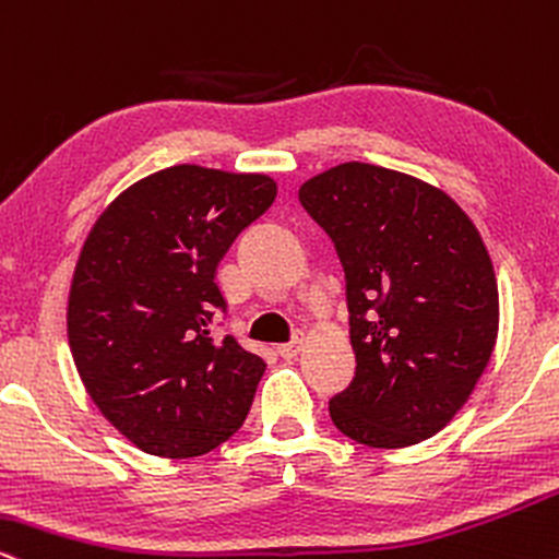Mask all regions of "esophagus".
Listing matches in <instances>:
<instances>
[{
    "mask_svg": "<svg viewBox=\"0 0 559 559\" xmlns=\"http://www.w3.org/2000/svg\"><path fill=\"white\" fill-rule=\"evenodd\" d=\"M300 350H304V334H295V340L293 343H287V345H280L277 347V353L285 360H293V358H298L300 356Z\"/></svg>",
    "mask_w": 559,
    "mask_h": 559,
    "instance_id": "obj_1",
    "label": "esophagus"
}]
</instances>
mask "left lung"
Masks as SVG:
<instances>
[{
  "label": "left lung",
  "mask_w": 559,
  "mask_h": 559,
  "mask_svg": "<svg viewBox=\"0 0 559 559\" xmlns=\"http://www.w3.org/2000/svg\"><path fill=\"white\" fill-rule=\"evenodd\" d=\"M345 269L356 377L330 400L358 444L411 448L452 421L500 326L489 251L471 216L418 177L347 162L298 190Z\"/></svg>",
  "instance_id": "1"
}]
</instances>
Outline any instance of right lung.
Wrapping results in <instances>:
<instances>
[{
	"label": "right lung",
	"mask_w": 559,
	"mask_h": 559,
	"mask_svg": "<svg viewBox=\"0 0 559 559\" xmlns=\"http://www.w3.org/2000/svg\"><path fill=\"white\" fill-rule=\"evenodd\" d=\"M266 175L177 164L122 190L85 238L68 340L85 392L138 450L199 457L246 421L264 358L209 334L216 266L274 203Z\"/></svg>",
	"instance_id": "add662e5"
}]
</instances>
